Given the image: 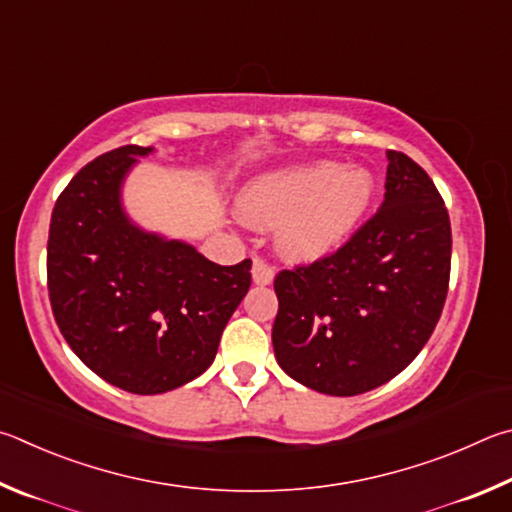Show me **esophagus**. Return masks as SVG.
I'll return each mask as SVG.
<instances>
[{
	"instance_id": "34e87169",
	"label": "esophagus",
	"mask_w": 512,
	"mask_h": 512,
	"mask_svg": "<svg viewBox=\"0 0 512 512\" xmlns=\"http://www.w3.org/2000/svg\"><path fill=\"white\" fill-rule=\"evenodd\" d=\"M251 279H254L256 285H270L274 281V267L265 258L256 256L254 267H251Z\"/></svg>"
}]
</instances>
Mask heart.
<instances>
[{
    "label": "heart",
    "mask_w": 512,
    "mask_h": 512,
    "mask_svg": "<svg viewBox=\"0 0 512 512\" xmlns=\"http://www.w3.org/2000/svg\"><path fill=\"white\" fill-rule=\"evenodd\" d=\"M373 193L369 170L324 159L254 179L240 195V211L256 227L283 224V254L315 261L344 245L362 222Z\"/></svg>",
    "instance_id": "heart-1"
}]
</instances>
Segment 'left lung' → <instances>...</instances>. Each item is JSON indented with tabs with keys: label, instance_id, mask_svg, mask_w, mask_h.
Instances as JSON below:
<instances>
[{
	"label": "left lung",
	"instance_id": "1",
	"mask_svg": "<svg viewBox=\"0 0 512 512\" xmlns=\"http://www.w3.org/2000/svg\"><path fill=\"white\" fill-rule=\"evenodd\" d=\"M387 157L378 213L333 254L274 279L276 362L328 396H357L396 378L445 306L452 263L445 202L405 152Z\"/></svg>",
	"mask_w": 512,
	"mask_h": 512
}]
</instances>
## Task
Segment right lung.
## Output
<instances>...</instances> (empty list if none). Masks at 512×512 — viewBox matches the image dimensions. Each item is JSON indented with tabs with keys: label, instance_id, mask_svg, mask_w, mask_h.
Wrapping results in <instances>:
<instances>
[{
	"label": "right lung",
	"instance_id": "right-lung-1",
	"mask_svg": "<svg viewBox=\"0 0 512 512\" xmlns=\"http://www.w3.org/2000/svg\"><path fill=\"white\" fill-rule=\"evenodd\" d=\"M121 146L80 168L51 213L47 285L62 337L105 382L155 396L209 369L222 330L251 285V261H206L146 233L121 209L137 155Z\"/></svg>",
	"mask_w": 512,
	"mask_h": 512
}]
</instances>
